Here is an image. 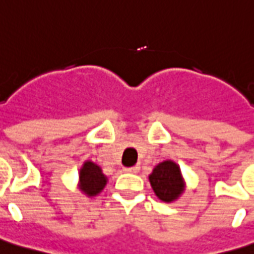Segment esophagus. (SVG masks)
Masks as SVG:
<instances>
[{
    "instance_id": "1",
    "label": "esophagus",
    "mask_w": 254,
    "mask_h": 254,
    "mask_svg": "<svg viewBox=\"0 0 254 254\" xmlns=\"http://www.w3.org/2000/svg\"><path fill=\"white\" fill-rule=\"evenodd\" d=\"M139 169H141V167H139L138 165H137V166H133V167H125V169H124V171H125V173L137 174L139 171Z\"/></svg>"
}]
</instances>
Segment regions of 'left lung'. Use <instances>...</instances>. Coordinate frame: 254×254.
<instances>
[{
	"label": "left lung",
	"mask_w": 254,
	"mask_h": 254,
	"mask_svg": "<svg viewBox=\"0 0 254 254\" xmlns=\"http://www.w3.org/2000/svg\"><path fill=\"white\" fill-rule=\"evenodd\" d=\"M150 185L161 200L171 203L185 191V182L181 169L173 161H163L154 167L149 175Z\"/></svg>",
	"instance_id": "left-lung-1"
}]
</instances>
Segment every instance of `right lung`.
<instances>
[{"instance_id":"add662e5","label":"right lung","mask_w":254,"mask_h":254,"mask_svg":"<svg viewBox=\"0 0 254 254\" xmlns=\"http://www.w3.org/2000/svg\"><path fill=\"white\" fill-rule=\"evenodd\" d=\"M79 182H80V190L88 196H96L104 190L107 185V177L103 174V170L100 169L96 163L92 161H87L83 163V167L79 173Z\"/></svg>"}]
</instances>
